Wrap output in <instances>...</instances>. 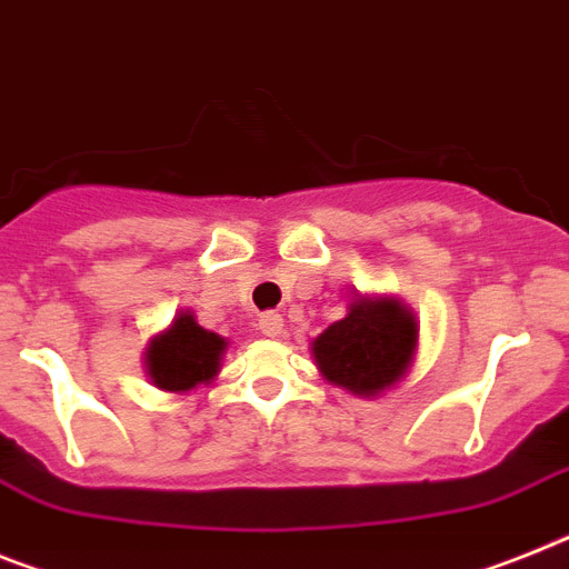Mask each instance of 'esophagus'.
<instances>
[{
  "label": "esophagus",
  "mask_w": 569,
  "mask_h": 569,
  "mask_svg": "<svg viewBox=\"0 0 569 569\" xmlns=\"http://www.w3.org/2000/svg\"><path fill=\"white\" fill-rule=\"evenodd\" d=\"M259 331L270 339L281 337V331H284V319H281V313H276V310H267V313H261Z\"/></svg>",
  "instance_id": "esophagus-1"
}]
</instances>
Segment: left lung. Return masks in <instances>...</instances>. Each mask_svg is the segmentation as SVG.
<instances>
[{
  "mask_svg": "<svg viewBox=\"0 0 569 569\" xmlns=\"http://www.w3.org/2000/svg\"><path fill=\"white\" fill-rule=\"evenodd\" d=\"M417 342L420 322L402 299L357 293L348 313L310 342V353L331 386L359 400H377L409 377Z\"/></svg>",
  "mask_w": 569,
  "mask_h": 569,
  "instance_id": "obj_1",
  "label": "left lung"
}]
</instances>
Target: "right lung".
Segmentation results:
<instances>
[{
    "label": "right lung",
    "mask_w": 569,
    "mask_h": 569,
    "mask_svg": "<svg viewBox=\"0 0 569 569\" xmlns=\"http://www.w3.org/2000/svg\"><path fill=\"white\" fill-rule=\"evenodd\" d=\"M227 348L230 342L201 328L192 310H178L169 328L146 342L143 366L154 388L187 395L216 380Z\"/></svg>",
    "instance_id": "add662e5"
}]
</instances>
